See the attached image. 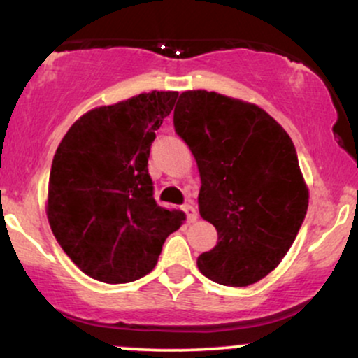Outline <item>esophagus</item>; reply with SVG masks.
I'll list each match as a JSON object with an SVG mask.
<instances>
[{"instance_id": "1", "label": "esophagus", "mask_w": 358, "mask_h": 358, "mask_svg": "<svg viewBox=\"0 0 358 358\" xmlns=\"http://www.w3.org/2000/svg\"><path fill=\"white\" fill-rule=\"evenodd\" d=\"M182 210L185 212V215H187L188 222H195L196 220V210H195V207H193V205L185 203L182 207Z\"/></svg>"}]
</instances>
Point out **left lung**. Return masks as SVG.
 <instances>
[{"mask_svg": "<svg viewBox=\"0 0 358 358\" xmlns=\"http://www.w3.org/2000/svg\"><path fill=\"white\" fill-rule=\"evenodd\" d=\"M173 126L195 156L202 219L217 245L200 254V273L224 286H249L273 271L296 239L308 188L296 148L257 106L207 90H187Z\"/></svg>", "mask_w": 358, "mask_h": 358, "instance_id": "obj_1", "label": "left lung"}]
</instances>
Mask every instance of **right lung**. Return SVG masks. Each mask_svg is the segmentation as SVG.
<instances>
[{"mask_svg": "<svg viewBox=\"0 0 358 358\" xmlns=\"http://www.w3.org/2000/svg\"><path fill=\"white\" fill-rule=\"evenodd\" d=\"M178 92L153 90L89 110L53 156L47 215L73 264L109 285L146 276L185 213L156 203L148 173L155 131Z\"/></svg>", "mask_w": 358, "mask_h": 358, "instance_id": "right-lung-1", "label": "right lung"}]
</instances>
